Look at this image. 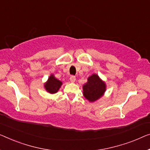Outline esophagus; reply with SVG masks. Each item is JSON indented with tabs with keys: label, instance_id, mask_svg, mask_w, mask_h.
Masks as SVG:
<instances>
[{
	"label": "esophagus",
	"instance_id": "34e87169",
	"mask_svg": "<svg viewBox=\"0 0 150 150\" xmlns=\"http://www.w3.org/2000/svg\"><path fill=\"white\" fill-rule=\"evenodd\" d=\"M75 80H76V77H75V76H74V75H71V77H70V81H71V82H75Z\"/></svg>",
	"mask_w": 150,
	"mask_h": 150
}]
</instances>
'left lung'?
Here are the masks:
<instances>
[{"label":"left lung","instance_id":"8db88e82","mask_svg":"<svg viewBox=\"0 0 150 150\" xmlns=\"http://www.w3.org/2000/svg\"><path fill=\"white\" fill-rule=\"evenodd\" d=\"M83 95L90 102H94L102 96L106 90V85L98 75L93 74L88 79V82L83 86Z\"/></svg>","mask_w":150,"mask_h":150}]
</instances>
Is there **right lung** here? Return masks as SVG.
Here are the masks:
<instances>
[{
    "label": "right lung",
    "instance_id": "obj_1",
    "mask_svg": "<svg viewBox=\"0 0 150 150\" xmlns=\"http://www.w3.org/2000/svg\"><path fill=\"white\" fill-rule=\"evenodd\" d=\"M61 85L62 82L61 81L56 79L53 75H51L48 78V82L44 85V86H45L46 89L49 93H54L57 92Z\"/></svg>",
    "mask_w": 150,
    "mask_h": 150
}]
</instances>
